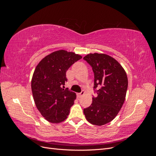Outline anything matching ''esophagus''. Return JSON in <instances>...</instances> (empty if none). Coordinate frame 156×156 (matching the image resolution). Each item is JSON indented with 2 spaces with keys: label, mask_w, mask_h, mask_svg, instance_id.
<instances>
[{
  "label": "esophagus",
  "mask_w": 156,
  "mask_h": 156,
  "mask_svg": "<svg viewBox=\"0 0 156 156\" xmlns=\"http://www.w3.org/2000/svg\"><path fill=\"white\" fill-rule=\"evenodd\" d=\"M84 91H82L81 93H78L77 94V97L78 98H81L83 95H84Z\"/></svg>",
  "instance_id": "esophagus-1"
}]
</instances>
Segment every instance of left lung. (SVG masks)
Listing matches in <instances>:
<instances>
[{"label":"left lung","mask_w":156,"mask_h":156,"mask_svg":"<svg viewBox=\"0 0 156 156\" xmlns=\"http://www.w3.org/2000/svg\"><path fill=\"white\" fill-rule=\"evenodd\" d=\"M92 68L94 90L97 96L84 108V115L90 123L102 126L115 119L125 101L128 85L127 75L122 66L105 54H88L83 58Z\"/></svg>","instance_id":"left-lung-1"}]
</instances>
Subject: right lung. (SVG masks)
I'll return each instance as SVG.
<instances>
[{
  "label": "right lung",
  "instance_id": "1",
  "mask_svg": "<svg viewBox=\"0 0 156 156\" xmlns=\"http://www.w3.org/2000/svg\"><path fill=\"white\" fill-rule=\"evenodd\" d=\"M79 55L64 50L55 51L42 59L34 70L31 82L36 106L45 119L60 123L67 119L76 94L64 88L66 72Z\"/></svg>",
  "mask_w": 156,
  "mask_h": 156
}]
</instances>
